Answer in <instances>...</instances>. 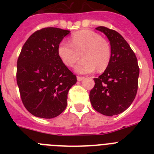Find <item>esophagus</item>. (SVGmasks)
I'll list each match as a JSON object with an SVG mask.
<instances>
[{"instance_id":"34e87169","label":"esophagus","mask_w":154,"mask_h":154,"mask_svg":"<svg viewBox=\"0 0 154 154\" xmlns=\"http://www.w3.org/2000/svg\"><path fill=\"white\" fill-rule=\"evenodd\" d=\"M84 77H82V76H77V80H78L79 82L82 81V80L83 79Z\"/></svg>"}]
</instances>
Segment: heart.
<instances>
[{"label":"heart","mask_w":154,"mask_h":154,"mask_svg":"<svg viewBox=\"0 0 154 154\" xmlns=\"http://www.w3.org/2000/svg\"><path fill=\"white\" fill-rule=\"evenodd\" d=\"M58 56L68 67H72L82 55V59L75 67L79 74H88L96 70L103 72L111 59V48L108 42L99 34L82 30L73 34L71 43L62 42L58 48Z\"/></svg>","instance_id":"obj_1"}]
</instances>
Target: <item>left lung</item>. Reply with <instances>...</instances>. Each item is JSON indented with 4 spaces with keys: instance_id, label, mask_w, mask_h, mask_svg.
Segmentation results:
<instances>
[{
    "instance_id": "1",
    "label": "left lung",
    "mask_w": 154,
    "mask_h": 154,
    "mask_svg": "<svg viewBox=\"0 0 154 154\" xmlns=\"http://www.w3.org/2000/svg\"><path fill=\"white\" fill-rule=\"evenodd\" d=\"M96 29L108 38L111 59L104 72L94 79L89 99L94 109L112 116L124 112L135 99L140 69L135 53L120 34L103 26Z\"/></svg>"
}]
</instances>
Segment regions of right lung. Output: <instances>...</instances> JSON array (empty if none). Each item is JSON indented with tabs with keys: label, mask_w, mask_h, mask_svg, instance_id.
<instances>
[{
	"label": "right lung",
	"mask_w": 154,
	"mask_h": 154,
	"mask_svg": "<svg viewBox=\"0 0 154 154\" xmlns=\"http://www.w3.org/2000/svg\"><path fill=\"white\" fill-rule=\"evenodd\" d=\"M70 31L45 28L35 31L23 45L17 65V83L24 107L35 116L51 119L67 106L75 75L58 56V48Z\"/></svg>",
	"instance_id": "right-lung-1"
}]
</instances>
